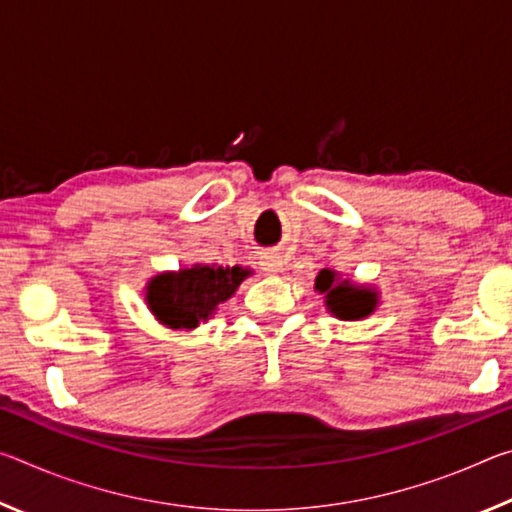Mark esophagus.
I'll return each instance as SVG.
<instances>
[{"mask_svg": "<svg viewBox=\"0 0 512 512\" xmlns=\"http://www.w3.org/2000/svg\"><path fill=\"white\" fill-rule=\"evenodd\" d=\"M259 266H262V271L275 275V273L282 271V259H280V255H275V253H266L262 257V262H259Z\"/></svg>", "mask_w": 512, "mask_h": 512, "instance_id": "34e87169", "label": "esophagus"}]
</instances>
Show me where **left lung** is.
<instances>
[{
    "label": "left lung",
    "mask_w": 512,
    "mask_h": 512,
    "mask_svg": "<svg viewBox=\"0 0 512 512\" xmlns=\"http://www.w3.org/2000/svg\"><path fill=\"white\" fill-rule=\"evenodd\" d=\"M316 291L325 293V305L336 318L359 320L370 316L377 307V293L372 289L354 287L348 280L339 282V275L323 268L316 277Z\"/></svg>",
    "instance_id": "8db88e82"
}]
</instances>
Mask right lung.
Listing matches in <instances>:
<instances>
[{
	"mask_svg": "<svg viewBox=\"0 0 512 512\" xmlns=\"http://www.w3.org/2000/svg\"><path fill=\"white\" fill-rule=\"evenodd\" d=\"M250 275L241 266L180 268L178 273H160L146 287V305L162 325L171 329H194L210 318L216 307L232 298Z\"/></svg>",
	"mask_w": 512,
	"mask_h": 512,
	"instance_id": "add662e5",
	"label": "right lung"
}]
</instances>
